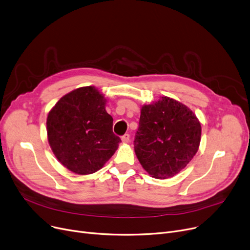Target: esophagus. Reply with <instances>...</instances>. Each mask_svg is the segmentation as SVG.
Here are the masks:
<instances>
[{"label": "esophagus", "mask_w": 250, "mask_h": 250, "mask_svg": "<svg viewBox=\"0 0 250 250\" xmlns=\"http://www.w3.org/2000/svg\"><path fill=\"white\" fill-rule=\"evenodd\" d=\"M122 141H123V143L127 144V143L129 142V135H128V134H125V135L122 137Z\"/></svg>", "instance_id": "obj_1"}]
</instances>
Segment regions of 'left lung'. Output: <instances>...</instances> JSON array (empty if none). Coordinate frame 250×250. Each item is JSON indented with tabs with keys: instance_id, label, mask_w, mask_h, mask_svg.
I'll return each mask as SVG.
<instances>
[{
	"instance_id": "left-lung-1",
	"label": "left lung",
	"mask_w": 250,
	"mask_h": 250,
	"mask_svg": "<svg viewBox=\"0 0 250 250\" xmlns=\"http://www.w3.org/2000/svg\"><path fill=\"white\" fill-rule=\"evenodd\" d=\"M202 127L185 104L162 97L141 109L134 145L137 158L154 178L173 177L196 154Z\"/></svg>"
}]
</instances>
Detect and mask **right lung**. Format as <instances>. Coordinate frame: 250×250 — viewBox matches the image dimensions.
<instances>
[{
    "mask_svg": "<svg viewBox=\"0 0 250 250\" xmlns=\"http://www.w3.org/2000/svg\"><path fill=\"white\" fill-rule=\"evenodd\" d=\"M105 103L103 94L87 86L62 96L48 112L49 146L57 159L76 174L98 171L122 142L112 132L113 118Z\"/></svg>",
    "mask_w": 250,
    "mask_h": 250,
    "instance_id": "obj_1",
    "label": "right lung"
}]
</instances>
